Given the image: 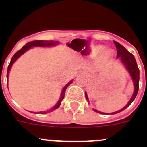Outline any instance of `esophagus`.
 <instances>
[{
  "mask_svg": "<svg viewBox=\"0 0 147 147\" xmlns=\"http://www.w3.org/2000/svg\"><path fill=\"white\" fill-rule=\"evenodd\" d=\"M77 76H85V72L83 71H80L77 73Z\"/></svg>",
  "mask_w": 147,
  "mask_h": 147,
  "instance_id": "esophagus-1",
  "label": "esophagus"
}]
</instances>
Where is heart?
Returning a JSON list of instances; mask_svg holds the SVG:
<instances>
[{
	"mask_svg": "<svg viewBox=\"0 0 147 147\" xmlns=\"http://www.w3.org/2000/svg\"><path fill=\"white\" fill-rule=\"evenodd\" d=\"M103 49L104 46H102V45H95V46H93V47L92 48L91 50L90 51L88 56L90 57H94L97 56L102 50H103ZM113 53L110 50L107 49V50L102 51V52L97 57V64L102 65L104 64V63H105V62H107V61L110 60V59H111Z\"/></svg>",
	"mask_w": 147,
	"mask_h": 147,
	"instance_id": "1",
	"label": "heart"
}]
</instances>
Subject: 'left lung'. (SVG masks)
<instances>
[{"mask_svg": "<svg viewBox=\"0 0 147 147\" xmlns=\"http://www.w3.org/2000/svg\"><path fill=\"white\" fill-rule=\"evenodd\" d=\"M114 43L115 45V47L117 49V58H120L121 61L123 64L125 65V67L127 68V70L128 71V72L129 73L131 77H132V82H133V84H134V92H133V94H132V97H131L130 100L129 101V102L127 103V105H126L125 107H124L121 110H118L116 112L112 113V114L118 113L119 112H121L124 110H125L126 108L129 107V105H131L134 99L136 98V96H137L138 91V89H139V69L138 67L137 63H136V60L135 59V57L133 56V54H132L131 53H129L125 48L122 45H121L120 43H119L116 41H114ZM85 98H86L87 101H89L88 98V95L87 93L85 92ZM96 112L98 113L103 114L105 113L100 112L97 110H93Z\"/></svg>", "mask_w": 147, "mask_h": 147, "instance_id": "obj_1", "label": "left lung"}]
</instances>
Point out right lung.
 <instances>
[{"label":"right lung","mask_w":147,"mask_h":147,"mask_svg":"<svg viewBox=\"0 0 147 147\" xmlns=\"http://www.w3.org/2000/svg\"><path fill=\"white\" fill-rule=\"evenodd\" d=\"M58 43H59V42H58L57 41H53V40H50V41H46V40H34V41H32V42H28V43L26 44L24 46H23V47H22L21 49H20L19 51H17V52L14 54V56L12 57V58H11V62H10L9 65V66H8L7 75H6L7 80H8V77H9V73L10 69H11V66H12V65L14 64V62H15V61L18 59V58L20 57L22 54H23L24 53L26 52V51H28V49H30L31 48L33 47V46H37V47H47V46H53V45H55ZM72 82H73V80H71V81L70 82L67 83V85L64 87V88L62 89V93H61V96H60V98H59V101H58L57 103L56 104V105H54L52 108L50 110H47V111L40 112V113H41V114L47 113H50V112H51V111H53V110H56V109H57L58 107L60 106L61 102H62V101L63 100V98H64L65 93V90H66V89H67V86H68V85H69L71 83H72Z\"/></svg>","instance_id":"right-lung-1"}]
</instances>
